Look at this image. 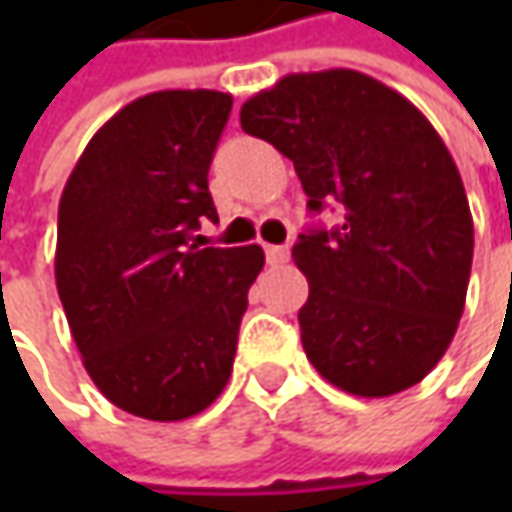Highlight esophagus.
<instances>
[{"mask_svg": "<svg viewBox=\"0 0 512 512\" xmlns=\"http://www.w3.org/2000/svg\"><path fill=\"white\" fill-rule=\"evenodd\" d=\"M265 256L270 265H285L287 259H290V250L282 245H267L265 247Z\"/></svg>", "mask_w": 512, "mask_h": 512, "instance_id": "1", "label": "esophagus"}]
</instances>
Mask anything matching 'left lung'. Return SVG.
Wrapping results in <instances>:
<instances>
[{"instance_id": "8db88e82", "label": "left lung", "mask_w": 512, "mask_h": 512, "mask_svg": "<svg viewBox=\"0 0 512 512\" xmlns=\"http://www.w3.org/2000/svg\"><path fill=\"white\" fill-rule=\"evenodd\" d=\"M239 119L293 162L313 213L342 210V225L293 245L310 364L364 399L422 382L456 336L473 265V216L442 136L402 93L347 68L290 73Z\"/></svg>"}]
</instances>
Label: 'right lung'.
I'll use <instances>...</instances> for the list:
<instances>
[{
  "label": "right lung",
  "instance_id": "right-lung-1",
  "mask_svg": "<svg viewBox=\"0 0 512 512\" xmlns=\"http://www.w3.org/2000/svg\"><path fill=\"white\" fill-rule=\"evenodd\" d=\"M233 96L159 90L93 133L59 199L56 290L102 396L182 422L225 390L259 245H190L216 222L207 190Z\"/></svg>",
  "mask_w": 512,
  "mask_h": 512
}]
</instances>
